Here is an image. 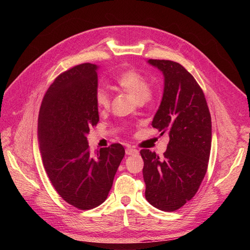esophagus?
<instances>
[{
  "label": "esophagus",
  "mask_w": 250,
  "mask_h": 250,
  "mask_svg": "<svg viewBox=\"0 0 250 250\" xmlns=\"http://www.w3.org/2000/svg\"><path fill=\"white\" fill-rule=\"evenodd\" d=\"M125 152L127 155H133V154H138L139 151L137 149H133V148H126Z\"/></svg>",
  "instance_id": "obj_1"
}]
</instances>
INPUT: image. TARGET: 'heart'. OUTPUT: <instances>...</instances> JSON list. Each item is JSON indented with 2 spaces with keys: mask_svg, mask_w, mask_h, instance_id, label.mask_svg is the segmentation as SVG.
Listing matches in <instances>:
<instances>
[{
  "mask_svg": "<svg viewBox=\"0 0 250 250\" xmlns=\"http://www.w3.org/2000/svg\"><path fill=\"white\" fill-rule=\"evenodd\" d=\"M117 85L140 102L147 100L151 94V87L147 79L140 73L128 70L119 74L116 78ZM95 102L99 108H107L109 96L104 88H98L95 93Z\"/></svg>",
  "mask_w": 250,
  "mask_h": 250,
  "instance_id": "b5f03b06",
  "label": "heart"
}]
</instances>
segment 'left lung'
Returning <instances> with one entry per match:
<instances>
[{
	"label": "left lung",
	"mask_w": 250,
	"mask_h": 250,
	"mask_svg": "<svg viewBox=\"0 0 250 250\" xmlns=\"http://www.w3.org/2000/svg\"><path fill=\"white\" fill-rule=\"evenodd\" d=\"M164 75L162 102L152 127L169 131L168 148L160 158L141 150L145 197L154 208L174 211L197 193L208 170L211 120L201 87L185 67L171 60L149 59Z\"/></svg>",
	"instance_id": "1"
}]
</instances>
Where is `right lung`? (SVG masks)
Segmentation results:
<instances>
[{
	"mask_svg": "<svg viewBox=\"0 0 250 250\" xmlns=\"http://www.w3.org/2000/svg\"><path fill=\"white\" fill-rule=\"evenodd\" d=\"M98 67L82 63L60 74L44 95L39 116L44 170L60 197L79 209L105 201L125 155L121 144L89 151L86 135L99 122Z\"/></svg>",
	"mask_w": 250,
	"mask_h": 250,
	"instance_id": "obj_1",
	"label": "right lung"
}]
</instances>
